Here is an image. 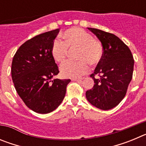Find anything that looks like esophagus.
Listing matches in <instances>:
<instances>
[{
    "label": "esophagus",
    "mask_w": 146,
    "mask_h": 146,
    "mask_svg": "<svg viewBox=\"0 0 146 146\" xmlns=\"http://www.w3.org/2000/svg\"><path fill=\"white\" fill-rule=\"evenodd\" d=\"M83 80H84V77H80V78H74V79H73V80L78 81V82H82Z\"/></svg>",
    "instance_id": "34e87169"
}]
</instances>
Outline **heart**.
<instances>
[{"mask_svg":"<svg viewBox=\"0 0 146 146\" xmlns=\"http://www.w3.org/2000/svg\"><path fill=\"white\" fill-rule=\"evenodd\" d=\"M62 38L55 39L51 46V55L57 62L64 61L71 49L78 48L77 58L79 60H68L60 66V73L64 77L77 78L89 71V64H97L104 53L101 42L94 38L92 35L82 28H72L66 30Z\"/></svg>","mask_w":146,"mask_h":146,"instance_id":"obj_1","label":"heart"}]
</instances>
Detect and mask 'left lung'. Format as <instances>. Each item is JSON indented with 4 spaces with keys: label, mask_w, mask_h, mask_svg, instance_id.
Here are the masks:
<instances>
[{
    "label": "left lung",
    "mask_w": 146,
    "mask_h": 146,
    "mask_svg": "<svg viewBox=\"0 0 146 146\" xmlns=\"http://www.w3.org/2000/svg\"><path fill=\"white\" fill-rule=\"evenodd\" d=\"M103 46L102 58L91 77L94 86L86 91L88 101L99 109L108 110L117 106L124 98L132 78L133 56L128 46L113 33L88 28ZM98 75L99 78H95Z\"/></svg>",
    "instance_id": "8db88e82"
}]
</instances>
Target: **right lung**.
<instances>
[{
  "instance_id": "1",
  "label": "right lung",
  "mask_w": 146,
  "mask_h": 146,
  "mask_svg": "<svg viewBox=\"0 0 146 146\" xmlns=\"http://www.w3.org/2000/svg\"><path fill=\"white\" fill-rule=\"evenodd\" d=\"M59 29L37 35L19 47L11 64L15 89L26 106L46 114L62 102L70 79L51 80L59 73L51 55V46Z\"/></svg>"
}]
</instances>
